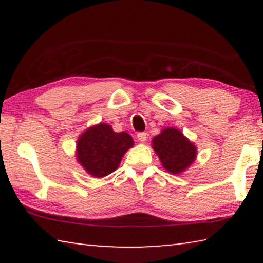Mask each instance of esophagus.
Instances as JSON below:
<instances>
[{
    "instance_id": "esophagus-1",
    "label": "esophagus",
    "mask_w": 263,
    "mask_h": 263,
    "mask_svg": "<svg viewBox=\"0 0 263 263\" xmlns=\"http://www.w3.org/2000/svg\"><path fill=\"white\" fill-rule=\"evenodd\" d=\"M137 138H138V140H139L140 142H145L146 139H147V133H146V132H139L137 135Z\"/></svg>"
}]
</instances>
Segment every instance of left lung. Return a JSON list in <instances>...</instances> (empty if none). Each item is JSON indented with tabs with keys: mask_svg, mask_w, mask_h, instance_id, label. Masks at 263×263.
<instances>
[{
	"mask_svg": "<svg viewBox=\"0 0 263 263\" xmlns=\"http://www.w3.org/2000/svg\"><path fill=\"white\" fill-rule=\"evenodd\" d=\"M152 147L163 168L171 174H181L190 167L197 155V148L180 130L167 127L155 136Z\"/></svg>",
	"mask_w": 263,
	"mask_h": 263,
	"instance_id": "1",
	"label": "left lung"
}]
</instances>
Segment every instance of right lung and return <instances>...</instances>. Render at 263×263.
I'll list each match as a JSON object with an SVG mask.
<instances>
[{
    "mask_svg": "<svg viewBox=\"0 0 263 263\" xmlns=\"http://www.w3.org/2000/svg\"><path fill=\"white\" fill-rule=\"evenodd\" d=\"M133 144L128 133H117L109 124L100 123L79 137L77 159L88 174L100 179L118 168L123 155Z\"/></svg>",
    "mask_w": 263,
    "mask_h": 263,
    "instance_id": "1",
    "label": "right lung"
}]
</instances>
